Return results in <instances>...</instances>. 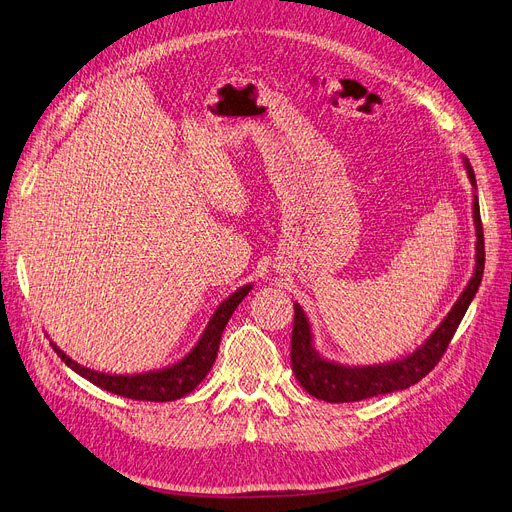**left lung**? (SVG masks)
Returning a JSON list of instances; mask_svg holds the SVG:
<instances>
[{
	"label": "left lung",
	"mask_w": 512,
	"mask_h": 512,
	"mask_svg": "<svg viewBox=\"0 0 512 512\" xmlns=\"http://www.w3.org/2000/svg\"><path fill=\"white\" fill-rule=\"evenodd\" d=\"M466 175H469L471 186L477 190L475 173L469 159H462ZM473 221H475V270L464 286V291L448 311V316L439 322V326L425 339V343L418 345L412 353L404 358L385 362V364H372V366H347L326 360L314 345V332H311L309 318L299 303H295V324H293V341H291V366L297 376L301 387L314 395L316 399H324L330 404H343V402H360L374 395L402 391L418 383L437 366L441 355L446 353L458 324L462 322L466 309L475 299L479 284L483 278V265H485V247H483V226L479 215V201L473 192Z\"/></svg>",
	"instance_id": "left-lung-1"
}]
</instances>
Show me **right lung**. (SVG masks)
Instances as JSON below:
<instances>
[{
    "label": "right lung",
    "mask_w": 512,
    "mask_h": 512,
    "mask_svg": "<svg viewBox=\"0 0 512 512\" xmlns=\"http://www.w3.org/2000/svg\"><path fill=\"white\" fill-rule=\"evenodd\" d=\"M253 284H244L238 291H234L228 299L219 303L215 309V314L211 316L207 328L203 330L201 339L198 343L184 355L182 360H177L171 366L159 368V370H148L140 374H110V372H100L94 368H87L71 360L54 341L50 345L58 353V358L73 368L77 374H81L83 379L90 381L92 385L108 391V393H117L121 397L129 399H140V402H173V399H180L188 395L190 391L196 389V385L201 383L205 376L209 374L217 351H219V341H221V332H224L228 320L232 318L234 309L238 303L249 295Z\"/></svg>",
    "instance_id": "add662e5"
}]
</instances>
